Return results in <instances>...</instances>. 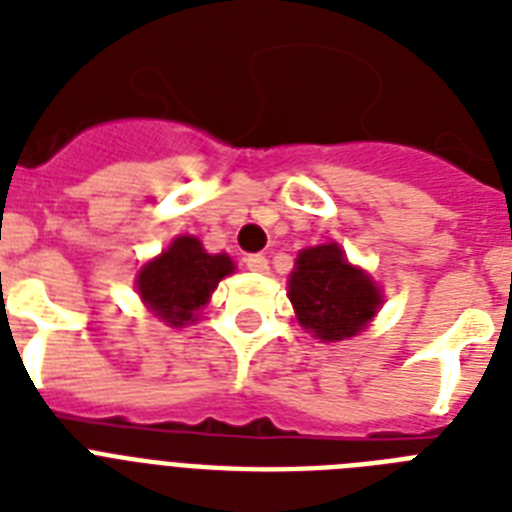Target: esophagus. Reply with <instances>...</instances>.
I'll return each instance as SVG.
<instances>
[{
	"label": "esophagus",
	"mask_w": 512,
	"mask_h": 512,
	"mask_svg": "<svg viewBox=\"0 0 512 512\" xmlns=\"http://www.w3.org/2000/svg\"><path fill=\"white\" fill-rule=\"evenodd\" d=\"M247 268L255 273H268V257L265 255H247Z\"/></svg>",
	"instance_id": "obj_1"
}]
</instances>
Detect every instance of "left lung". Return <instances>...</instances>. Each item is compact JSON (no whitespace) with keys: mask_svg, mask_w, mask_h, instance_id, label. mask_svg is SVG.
I'll use <instances>...</instances> for the list:
<instances>
[{"mask_svg":"<svg viewBox=\"0 0 512 512\" xmlns=\"http://www.w3.org/2000/svg\"><path fill=\"white\" fill-rule=\"evenodd\" d=\"M289 300L305 332L324 342L356 337L377 316L382 292L332 244L303 249L289 276Z\"/></svg>","mask_w":512,"mask_h":512,"instance_id":"left-lung-1","label":"left lung"}]
</instances>
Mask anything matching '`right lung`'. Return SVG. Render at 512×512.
Returning <instances> with one entry per match:
<instances>
[{
  "label": "right lung",
  "instance_id": "right-lung-1",
  "mask_svg": "<svg viewBox=\"0 0 512 512\" xmlns=\"http://www.w3.org/2000/svg\"><path fill=\"white\" fill-rule=\"evenodd\" d=\"M233 268L231 257L209 255L196 236H177L162 255L140 268L135 284L156 319L183 327L196 321V311L209 303V295Z\"/></svg>",
  "mask_w": 512,
  "mask_h": 512
}]
</instances>
